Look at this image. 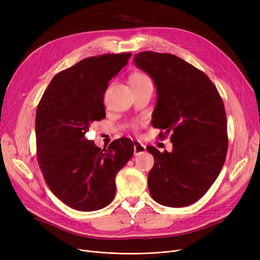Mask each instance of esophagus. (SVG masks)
Segmentation results:
<instances>
[{"mask_svg":"<svg viewBox=\"0 0 260 260\" xmlns=\"http://www.w3.org/2000/svg\"><path fill=\"white\" fill-rule=\"evenodd\" d=\"M146 152V147L143 145L140 141H135L134 142V155L135 156H139L142 155Z\"/></svg>","mask_w":260,"mask_h":260,"instance_id":"obj_1","label":"esophagus"}]
</instances>
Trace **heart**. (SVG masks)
I'll return each instance as SVG.
<instances>
[{
	"label": "heart",
	"mask_w": 260,
	"mask_h": 260,
	"mask_svg": "<svg viewBox=\"0 0 260 260\" xmlns=\"http://www.w3.org/2000/svg\"><path fill=\"white\" fill-rule=\"evenodd\" d=\"M151 80L148 79V77L143 74V73H134L129 77V84L131 86L133 85H140L144 83H149Z\"/></svg>",
	"instance_id": "1"
}]
</instances>
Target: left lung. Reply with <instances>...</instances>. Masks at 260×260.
Returning <instances> with one entry per match:
<instances>
[{
  "label": "left lung",
  "mask_w": 260,
  "mask_h": 260,
  "mask_svg": "<svg viewBox=\"0 0 260 260\" xmlns=\"http://www.w3.org/2000/svg\"><path fill=\"white\" fill-rule=\"evenodd\" d=\"M134 62L156 86L152 125L165 131L161 137L172 134L171 153L147 146L155 159L147 176L149 193L161 206L187 207L208 192L225 161L222 99L206 74L174 54L142 51Z\"/></svg>",
  "instance_id": "obj_1"
}]
</instances>
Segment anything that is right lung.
<instances>
[{
    "mask_svg": "<svg viewBox=\"0 0 260 260\" xmlns=\"http://www.w3.org/2000/svg\"><path fill=\"white\" fill-rule=\"evenodd\" d=\"M131 56L107 53L81 60L52 78L38 105L39 167L53 195L74 210L107 207L116 194V175L134 154L129 139H117L101 149L85 137L94 121L105 118L108 82Z\"/></svg>",
    "mask_w": 260,
    "mask_h": 260,
    "instance_id": "right-lung-1",
    "label": "right lung"
}]
</instances>
